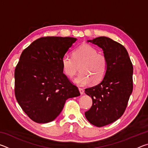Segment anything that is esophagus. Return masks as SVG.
Instances as JSON below:
<instances>
[{
    "mask_svg": "<svg viewBox=\"0 0 148 148\" xmlns=\"http://www.w3.org/2000/svg\"><path fill=\"white\" fill-rule=\"evenodd\" d=\"M79 91L81 95H83L84 93V90L82 88H79Z\"/></svg>",
    "mask_w": 148,
    "mask_h": 148,
    "instance_id": "34e87169",
    "label": "esophagus"
}]
</instances>
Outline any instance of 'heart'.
Segmentation results:
<instances>
[{
	"mask_svg": "<svg viewBox=\"0 0 148 148\" xmlns=\"http://www.w3.org/2000/svg\"><path fill=\"white\" fill-rule=\"evenodd\" d=\"M72 57L67 55L62 57V71L66 76L72 77L77 72V66L82 64L81 73L74 79L77 86H86L91 82L97 84L103 79L108 69L107 58L104 54L98 53L95 47L85 44L74 50Z\"/></svg>",
	"mask_w": 148,
	"mask_h": 148,
	"instance_id": "b5f03b06",
	"label": "heart"
}]
</instances>
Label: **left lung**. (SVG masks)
Instances as JSON below:
<instances>
[{"label":"left lung","instance_id":"1","mask_svg":"<svg viewBox=\"0 0 148 148\" xmlns=\"http://www.w3.org/2000/svg\"><path fill=\"white\" fill-rule=\"evenodd\" d=\"M87 42L102 48L108 61L102 82L85 89L92 101L85 116L89 123L101 127L116 121L125 112L133 89V66L127 49L118 42L105 36Z\"/></svg>","mask_w":148,"mask_h":148}]
</instances>
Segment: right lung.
<instances>
[{
  "instance_id": "1",
  "label": "right lung",
  "mask_w": 148,
  "mask_h": 148,
  "mask_svg": "<svg viewBox=\"0 0 148 148\" xmlns=\"http://www.w3.org/2000/svg\"><path fill=\"white\" fill-rule=\"evenodd\" d=\"M72 37L47 36L25 49L15 69V96L32 121L51 122L69 98L80 95L63 73L61 59L76 41Z\"/></svg>"
}]
</instances>
